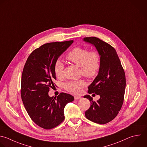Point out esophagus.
<instances>
[{
    "label": "esophagus",
    "instance_id": "34e87169",
    "mask_svg": "<svg viewBox=\"0 0 147 147\" xmlns=\"http://www.w3.org/2000/svg\"><path fill=\"white\" fill-rule=\"evenodd\" d=\"M81 99V97H79V96H74V99L75 100H78V99Z\"/></svg>",
    "mask_w": 147,
    "mask_h": 147
}]
</instances>
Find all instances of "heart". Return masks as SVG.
<instances>
[{
	"label": "heart",
	"mask_w": 147,
	"mask_h": 147,
	"mask_svg": "<svg viewBox=\"0 0 147 147\" xmlns=\"http://www.w3.org/2000/svg\"><path fill=\"white\" fill-rule=\"evenodd\" d=\"M66 58L70 62L80 67L81 73L87 78H93L99 73L101 67V57L97 51H91L88 48L77 47L74 48L66 55ZM64 64L60 60L55 61L54 71L58 78L63 76ZM85 82L82 80L70 81L64 84V88L73 94H80L85 86Z\"/></svg>",
	"instance_id": "obj_1"
}]
</instances>
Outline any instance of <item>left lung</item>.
Masks as SVG:
<instances>
[{
	"instance_id": "left-lung-1",
	"label": "left lung",
	"mask_w": 147,
	"mask_h": 147,
	"mask_svg": "<svg viewBox=\"0 0 147 147\" xmlns=\"http://www.w3.org/2000/svg\"><path fill=\"white\" fill-rule=\"evenodd\" d=\"M84 40L95 46L101 57V67L95 79L88 86V93L100 95L94 102L92 97L84 96L90 102L85 115L89 120L106 124L113 120L121 109L126 86V77L121 61L115 48L95 37H85Z\"/></svg>"
}]
</instances>
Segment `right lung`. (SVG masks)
Listing matches in <instances>:
<instances>
[{"label":"right lung","instance_id":"right-lung-1","mask_svg":"<svg viewBox=\"0 0 147 147\" xmlns=\"http://www.w3.org/2000/svg\"><path fill=\"white\" fill-rule=\"evenodd\" d=\"M73 40L44 44L28 57L22 77L21 95L24 107L31 119L44 129H53L65 119L64 108L74 100L70 94L60 93L50 97L48 92L56 86L54 66L59 57Z\"/></svg>","mask_w":147,"mask_h":147}]
</instances>
